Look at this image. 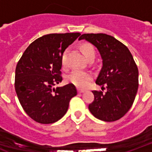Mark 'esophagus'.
Here are the masks:
<instances>
[{
    "label": "esophagus",
    "mask_w": 152,
    "mask_h": 152,
    "mask_svg": "<svg viewBox=\"0 0 152 152\" xmlns=\"http://www.w3.org/2000/svg\"><path fill=\"white\" fill-rule=\"evenodd\" d=\"M77 91H78V93H83V92H84V90H81V89H78Z\"/></svg>",
    "instance_id": "1"
}]
</instances>
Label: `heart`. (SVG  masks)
Returning a JSON list of instances; mask_svg holds the SVG:
<instances>
[{
    "mask_svg": "<svg viewBox=\"0 0 152 152\" xmlns=\"http://www.w3.org/2000/svg\"><path fill=\"white\" fill-rule=\"evenodd\" d=\"M80 49L88 61L92 58L94 59L96 56V51H95L94 47L89 43L82 44L80 46ZM66 54H67V50L64 51L61 58V62L63 65H65L66 64ZM67 80L68 82L74 84L79 88H84L88 85L89 82L92 80V75L88 72L74 70L68 75Z\"/></svg>",
    "mask_w": 152,
    "mask_h": 152,
    "instance_id": "heart-1",
    "label": "heart"
}]
</instances>
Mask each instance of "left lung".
Returning <instances> with one entry per match:
<instances>
[{"mask_svg":"<svg viewBox=\"0 0 152 152\" xmlns=\"http://www.w3.org/2000/svg\"><path fill=\"white\" fill-rule=\"evenodd\" d=\"M82 39L100 53L103 66L96 84L106 88L105 93L92 91L95 98L89 111L103 121L120 120L132 106L139 87V71L132 55L127 46L105 33H86L79 38Z\"/></svg>","mask_w":152,"mask_h":152,"instance_id":"obj_1","label":"left lung"}]
</instances>
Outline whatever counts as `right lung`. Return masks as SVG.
<instances>
[{
    "label": "right lung",
    "instance_id": "right-lung-1",
    "mask_svg": "<svg viewBox=\"0 0 152 152\" xmlns=\"http://www.w3.org/2000/svg\"><path fill=\"white\" fill-rule=\"evenodd\" d=\"M80 32L53 33L38 38L26 48L16 67L15 90L20 104L36 122L48 124L61 120L76 96L74 84L61 83V58Z\"/></svg>",
    "mask_w": 152,
    "mask_h": 152
}]
</instances>
